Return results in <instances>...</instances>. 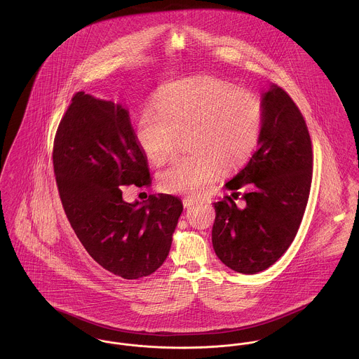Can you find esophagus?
Here are the masks:
<instances>
[{"mask_svg": "<svg viewBox=\"0 0 359 359\" xmlns=\"http://www.w3.org/2000/svg\"><path fill=\"white\" fill-rule=\"evenodd\" d=\"M196 203V201L191 198V196H186L184 199H183V205H184V208H191Z\"/></svg>", "mask_w": 359, "mask_h": 359, "instance_id": "esophagus-1", "label": "esophagus"}]
</instances>
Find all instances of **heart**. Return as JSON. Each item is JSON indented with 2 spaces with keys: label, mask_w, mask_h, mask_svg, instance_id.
I'll return each instance as SVG.
<instances>
[{
  "label": "heart",
  "mask_w": 359,
  "mask_h": 359,
  "mask_svg": "<svg viewBox=\"0 0 359 359\" xmlns=\"http://www.w3.org/2000/svg\"><path fill=\"white\" fill-rule=\"evenodd\" d=\"M261 100L232 83L209 75L169 83L158 91L157 107H144L137 121V139L147 158L163 164L187 137L191 153L173 161L160 176L170 193L202 195L225 172L245 165L264 130Z\"/></svg>",
  "instance_id": "b5f03b06"
}]
</instances>
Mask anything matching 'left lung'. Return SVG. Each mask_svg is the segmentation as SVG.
I'll use <instances>...</instances> for the list:
<instances>
[{
	"instance_id": "1",
	"label": "left lung",
	"mask_w": 359,
	"mask_h": 359,
	"mask_svg": "<svg viewBox=\"0 0 359 359\" xmlns=\"http://www.w3.org/2000/svg\"><path fill=\"white\" fill-rule=\"evenodd\" d=\"M265 111L259 146L225 187L232 193L215 202L213 248L235 272L268 269L294 242L304 219L313 177V149L304 117L280 86L262 97ZM246 188L244 205L234 199Z\"/></svg>"
}]
</instances>
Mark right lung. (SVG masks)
Returning a JSON list of instances; mask_svg holds the SVG:
<instances>
[{
    "label": "right lung",
    "instance_id": "add662e5",
    "mask_svg": "<svg viewBox=\"0 0 359 359\" xmlns=\"http://www.w3.org/2000/svg\"><path fill=\"white\" fill-rule=\"evenodd\" d=\"M52 156L64 212L90 257L127 280L154 273L168 257L183 203L169 194L142 203L123 199V187L151 184L128 111L84 91L74 94Z\"/></svg>",
    "mask_w": 359,
    "mask_h": 359
}]
</instances>
